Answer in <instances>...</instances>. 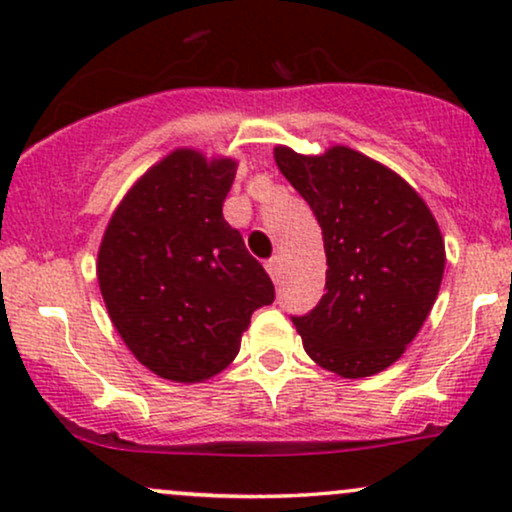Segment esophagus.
I'll return each instance as SVG.
<instances>
[{
	"instance_id": "esophagus-1",
	"label": "esophagus",
	"mask_w": 512,
	"mask_h": 512,
	"mask_svg": "<svg viewBox=\"0 0 512 512\" xmlns=\"http://www.w3.org/2000/svg\"><path fill=\"white\" fill-rule=\"evenodd\" d=\"M264 267H267V272H269V276H272L274 284H279V281H281V260H279V257H272V260H267Z\"/></svg>"
}]
</instances>
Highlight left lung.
I'll return each mask as SVG.
<instances>
[{
	"label": "left lung",
	"mask_w": 512,
	"mask_h": 512,
	"mask_svg": "<svg viewBox=\"0 0 512 512\" xmlns=\"http://www.w3.org/2000/svg\"><path fill=\"white\" fill-rule=\"evenodd\" d=\"M274 161L313 209L327 255L325 296L293 317L303 349L342 378H368L404 354L431 313L445 269L438 221L395 170L349 146Z\"/></svg>",
	"instance_id": "left-lung-1"
}]
</instances>
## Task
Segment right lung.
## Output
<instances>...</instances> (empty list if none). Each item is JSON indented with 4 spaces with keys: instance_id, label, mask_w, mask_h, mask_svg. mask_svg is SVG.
I'll return each mask as SVG.
<instances>
[{
    "instance_id": "obj_1",
    "label": "right lung",
    "mask_w": 512,
    "mask_h": 512,
    "mask_svg": "<svg viewBox=\"0 0 512 512\" xmlns=\"http://www.w3.org/2000/svg\"><path fill=\"white\" fill-rule=\"evenodd\" d=\"M233 158L175 149L117 204L98 248V284L122 342L173 383H202L238 356L274 284L223 219Z\"/></svg>"
}]
</instances>
